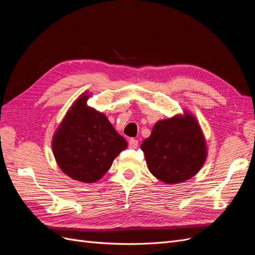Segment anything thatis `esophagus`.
I'll list each match as a JSON object with an SVG mask.
<instances>
[{"label":"esophagus","instance_id":"34e87169","mask_svg":"<svg viewBox=\"0 0 255 255\" xmlns=\"http://www.w3.org/2000/svg\"><path fill=\"white\" fill-rule=\"evenodd\" d=\"M128 146L130 149H137L138 146V140L137 139H134V138H130V139L128 140Z\"/></svg>","mask_w":255,"mask_h":255}]
</instances>
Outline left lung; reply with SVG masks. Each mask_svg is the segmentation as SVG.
<instances>
[{
    "mask_svg": "<svg viewBox=\"0 0 255 255\" xmlns=\"http://www.w3.org/2000/svg\"><path fill=\"white\" fill-rule=\"evenodd\" d=\"M140 148L150 172L167 184L189 180L206 159L201 128L188 113L156 122Z\"/></svg>",
    "mask_w": 255,
    "mask_h": 255,
    "instance_id": "1",
    "label": "left lung"
}]
</instances>
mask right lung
Segmentation results:
<instances>
[{
	"instance_id": "obj_1",
	"label": "right lung",
	"mask_w": 255,
	"mask_h": 255,
	"mask_svg": "<svg viewBox=\"0 0 255 255\" xmlns=\"http://www.w3.org/2000/svg\"><path fill=\"white\" fill-rule=\"evenodd\" d=\"M81 96L53 137V153L59 168L74 180L94 183L106 173L128 146L105 116L86 105Z\"/></svg>"
}]
</instances>
